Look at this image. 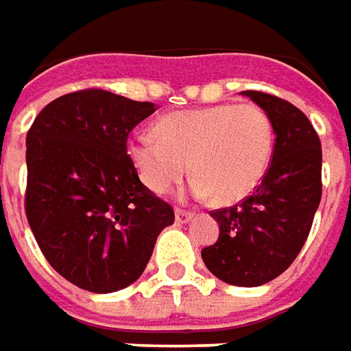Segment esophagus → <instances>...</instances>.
I'll return each mask as SVG.
<instances>
[{"instance_id":"esophagus-1","label":"esophagus","mask_w":351,"mask_h":351,"mask_svg":"<svg viewBox=\"0 0 351 351\" xmlns=\"http://www.w3.org/2000/svg\"><path fill=\"white\" fill-rule=\"evenodd\" d=\"M175 215H176V223H186L188 219H192V217H194V211H188V209H180V207H176Z\"/></svg>"}]
</instances>
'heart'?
Masks as SVG:
<instances>
[{
    "label": "heart",
    "instance_id": "heart-1",
    "mask_svg": "<svg viewBox=\"0 0 351 351\" xmlns=\"http://www.w3.org/2000/svg\"><path fill=\"white\" fill-rule=\"evenodd\" d=\"M275 149L271 119L256 104H219L176 111L157 123V136L136 134L128 152L144 184L165 194L190 171L192 190L234 204L256 190Z\"/></svg>",
    "mask_w": 351,
    "mask_h": 351
}]
</instances>
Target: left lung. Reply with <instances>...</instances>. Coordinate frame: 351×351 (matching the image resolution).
Listing matches in <instances>:
<instances>
[{
  "mask_svg": "<svg viewBox=\"0 0 351 351\" xmlns=\"http://www.w3.org/2000/svg\"><path fill=\"white\" fill-rule=\"evenodd\" d=\"M242 94L271 119L273 161L254 194L209 211L219 223V238L202 257L228 285L261 286L282 275L306 244L323 194V152L313 125L290 101L257 90Z\"/></svg>",
  "mask_w": 351,
  "mask_h": 351,
  "instance_id": "1",
  "label": "left lung"
}]
</instances>
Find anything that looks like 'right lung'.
Here are the masks:
<instances>
[{"mask_svg": "<svg viewBox=\"0 0 351 351\" xmlns=\"http://www.w3.org/2000/svg\"><path fill=\"white\" fill-rule=\"evenodd\" d=\"M156 111L99 88L61 95L26 134L25 211L49 265L107 294L144 273L175 211L138 178L128 134Z\"/></svg>", "mask_w": 351, "mask_h": 351, "instance_id": "obj_1", "label": "right lung"}]
</instances>
